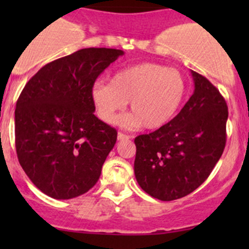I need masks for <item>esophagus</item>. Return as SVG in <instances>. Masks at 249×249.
Masks as SVG:
<instances>
[{"label": "esophagus", "instance_id": "obj_1", "mask_svg": "<svg viewBox=\"0 0 249 249\" xmlns=\"http://www.w3.org/2000/svg\"><path fill=\"white\" fill-rule=\"evenodd\" d=\"M129 139H131L129 135H125V134H123V132H118V140L119 141H124V140H129Z\"/></svg>", "mask_w": 249, "mask_h": 249}]
</instances>
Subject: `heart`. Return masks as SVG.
Instances as JSON below:
<instances>
[{
	"instance_id": "obj_1",
	"label": "heart",
	"mask_w": 249,
	"mask_h": 249,
	"mask_svg": "<svg viewBox=\"0 0 249 249\" xmlns=\"http://www.w3.org/2000/svg\"><path fill=\"white\" fill-rule=\"evenodd\" d=\"M185 90L177 70L148 62L117 72L110 83L96 82L90 95L97 115L107 124H113L129 102L131 113L119 119L123 127L143 124L145 129H159L178 112Z\"/></svg>"
}]
</instances>
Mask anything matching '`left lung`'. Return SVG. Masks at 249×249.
Wrapping results in <instances>:
<instances>
[{
    "mask_svg": "<svg viewBox=\"0 0 249 249\" xmlns=\"http://www.w3.org/2000/svg\"><path fill=\"white\" fill-rule=\"evenodd\" d=\"M194 92L160 129L135 139V176L140 187L161 201L180 199L207 179L227 142L228 106L219 90L192 71Z\"/></svg>",
    "mask_w": 249,
    "mask_h": 249,
    "instance_id": "8db88e82",
    "label": "left lung"
}]
</instances>
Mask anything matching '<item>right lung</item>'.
Wrapping results in <instances>:
<instances>
[{
	"label": "right lung",
	"instance_id": "add662e5",
	"mask_svg": "<svg viewBox=\"0 0 249 249\" xmlns=\"http://www.w3.org/2000/svg\"><path fill=\"white\" fill-rule=\"evenodd\" d=\"M124 52L85 48L42 67L16 107L18 160L42 193L73 199L91 189L117 141V130L94 114L91 88Z\"/></svg>",
	"mask_w": 249,
	"mask_h": 249
}]
</instances>
